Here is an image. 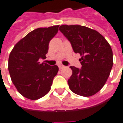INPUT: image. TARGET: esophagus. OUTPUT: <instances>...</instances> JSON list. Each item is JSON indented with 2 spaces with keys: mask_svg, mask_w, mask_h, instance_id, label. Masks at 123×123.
Masks as SVG:
<instances>
[{
  "mask_svg": "<svg viewBox=\"0 0 123 123\" xmlns=\"http://www.w3.org/2000/svg\"><path fill=\"white\" fill-rule=\"evenodd\" d=\"M64 67V66H63V65H61V64L59 65V68L60 70H61V69H62V68H63Z\"/></svg>",
  "mask_w": 123,
  "mask_h": 123,
  "instance_id": "34e87169",
  "label": "esophagus"
}]
</instances>
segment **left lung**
Returning a JSON list of instances; mask_svg holds the SVG:
<instances>
[{
    "instance_id": "8db88e82",
    "label": "left lung",
    "mask_w": 123,
    "mask_h": 123,
    "mask_svg": "<svg viewBox=\"0 0 123 123\" xmlns=\"http://www.w3.org/2000/svg\"><path fill=\"white\" fill-rule=\"evenodd\" d=\"M59 31L70 41L74 52L81 56V68L70 67L69 88L80 96L94 95L109 76L113 64L111 47L98 32L86 26L61 25Z\"/></svg>"
}]
</instances>
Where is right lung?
Returning <instances> with one entry per match:
<instances>
[{"label":"right lung","instance_id":"add662e5","mask_svg":"<svg viewBox=\"0 0 123 123\" xmlns=\"http://www.w3.org/2000/svg\"><path fill=\"white\" fill-rule=\"evenodd\" d=\"M59 26L30 32L10 53L8 68L11 80L20 94L29 99L37 100L46 95L59 71L56 65L38 61L39 59H46L49 42L58 32Z\"/></svg>","mask_w":123,"mask_h":123}]
</instances>
